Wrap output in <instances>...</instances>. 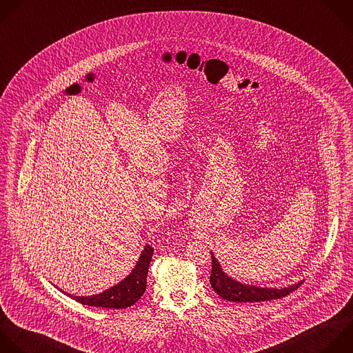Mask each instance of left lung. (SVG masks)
I'll return each instance as SVG.
<instances>
[{"mask_svg":"<svg viewBox=\"0 0 353 353\" xmlns=\"http://www.w3.org/2000/svg\"><path fill=\"white\" fill-rule=\"evenodd\" d=\"M212 255V273H210V285L214 290L217 295H220L225 301L231 302H263V301H272V299H280L291 292H294L296 288L302 285V283H298L295 285H291L288 288H261L255 285H245L236 280L230 279L220 268L217 259Z\"/></svg>","mask_w":353,"mask_h":353,"instance_id":"obj_1","label":"left lung"}]
</instances>
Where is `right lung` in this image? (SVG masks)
I'll use <instances>...</instances> for the list:
<instances>
[{
    "label": "right lung",
    "mask_w": 353,
    "mask_h": 353,
    "mask_svg": "<svg viewBox=\"0 0 353 353\" xmlns=\"http://www.w3.org/2000/svg\"><path fill=\"white\" fill-rule=\"evenodd\" d=\"M154 255V248L147 245L133 269V272L122 283L92 296H73L74 301L95 307L105 309H125L134 305L145 292L148 268Z\"/></svg>",
    "instance_id": "right-lung-1"
}]
</instances>
